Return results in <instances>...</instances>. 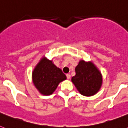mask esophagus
I'll return each instance as SVG.
<instances>
[{
	"mask_svg": "<svg viewBox=\"0 0 128 128\" xmlns=\"http://www.w3.org/2000/svg\"><path fill=\"white\" fill-rule=\"evenodd\" d=\"M66 78H67V80H70V75L68 74H66Z\"/></svg>",
	"mask_w": 128,
	"mask_h": 128,
	"instance_id": "obj_1",
	"label": "esophagus"
}]
</instances>
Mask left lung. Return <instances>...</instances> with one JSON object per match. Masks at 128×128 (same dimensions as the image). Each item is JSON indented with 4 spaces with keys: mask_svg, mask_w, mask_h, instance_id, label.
I'll return each mask as SVG.
<instances>
[{
    "mask_svg": "<svg viewBox=\"0 0 128 128\" xmlns=\"http://www.w3.org/2000/svg\"><path fill=\"white\" fill-rule=\"evenodd\" d=\"M75 70L76 76L72 77V81L80 94L84 96L96 94L102 84V76L96 66L81 60Z\"/></svg>",
    "mask_w": 128,
    "mask_h": 128,
    "instance_id": "left-lung-1",
    "label": "left lung"
}]
</instances>
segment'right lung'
I'll return each mask as SVG.
<instances>
[{"instance_id": "obj_1", "label": "right lung", "mask_w": 128, "mask_h": 128, "mask_svg": "<svg viewBox=\"0 0 128 128\" xmlns=\"http://www.w3.org/2000/svg\"><path fill=\"white\" fill-rule=\"evenodd\" d=\"M66 79L62 70L52 61L42 58L32 72V81L36 88L43 95H50L59 83Z\"/></svg>"}]
</instances>
